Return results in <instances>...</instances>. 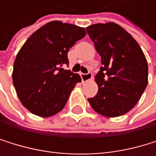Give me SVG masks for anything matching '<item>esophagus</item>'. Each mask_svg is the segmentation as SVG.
I'll list each match as a JSON object with an SVG mask.
<instances>
[{
	"mask_svg": "<svg viewBox=\"0 0 156 156\" xmlns=\"http://www.w3.org/2000/svg\"><path fill=\"white\" fill-rule=\"evenodd\" d=\"M80 76H81L82 81L86 82V81H89V80H91L93 79V74L91 72H88L87 74H81Z\"/></svg>",
	"mask_w": 156,
	"mask_h": 156,
	"instance_id": "1",
	"label": "esophagus"
}]
</instances>
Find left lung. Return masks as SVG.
Returning <instances> with one entry per match:
<instances>
[{
	"mask_svg": "<svg viewBox=\"0 0 156 156\" xmlns=\"http://www.w3.org/2000/svg\"><path fill=\"white\" fill-rule=\"evenodd\" d=\"M101 56L102 66L95 76L98 93L88 98L99 114L113 118L131 110L148 84V63L137 42L114 22L86 28Z\"/></svg>",
	"mask_w": 156,
	"mask_h": 156,
	"instance_id": "8db88e82",
	"label": "left lung"
}]
</instances>
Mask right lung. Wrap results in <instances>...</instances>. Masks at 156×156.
<instances>
[{
    "mask_svg": "<svg viewBox=\"0 0 156 156\" xmlns=\"http://www.w3.org/2000/svg\"><path fill=\"white\" fill-rule=\"evenodd\" d=\"M85 35L84 28L50 21L30 36L16 54L13 84L22 105L33 114L50 117L64 108L81 79L61 67L68 64L67 52Z\"/></svg>",
    "mask_w": 156,
    "mask_h": 156,
    "instance_id": "1",
    "label": "right lung"
}]
</instances>
